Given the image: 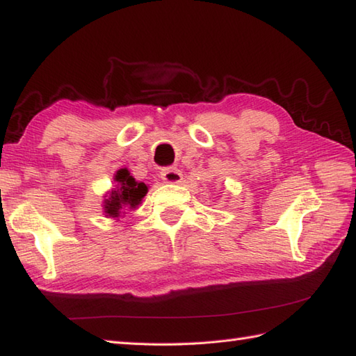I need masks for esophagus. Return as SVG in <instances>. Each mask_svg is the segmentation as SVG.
Masks as SVG:
<instances>
[{"mask_svg":"<svg viewBox=\"0 0 356 356\" xmlns=\"http://www.w3.org/2000/svg\"><path fill=\"white\" fill-rule=\"evenodd\" d=\"M161 177L166 184H180L182 182V172L177 168H166L161 172Z\"/></svg>","mask_w":356,"mask_h":356,"instance_id":"esophagus-1","label":"esophagus"}]
</instances>
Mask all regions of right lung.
Returning a JSON list of instances; mask_svg holds the SVG:
<instances>
[{
    "label": "right lung",
    "mask_w": 356,
    "mask_h": 356,
    "mask_svg": "<svg viewBox=\"0 0 356 356\" xmlns=\"http://www.w3.org/2000/svg\"><path fill=\"white\" fill-rule=\"evenodd\" d=\"M115 188L104 195L105 217L119 218L125 209H136L148 193V186L136 180L128 168H120L115 174Z\"/></svg>",
    "instance_id": "add662e5"
}]
</instances>
